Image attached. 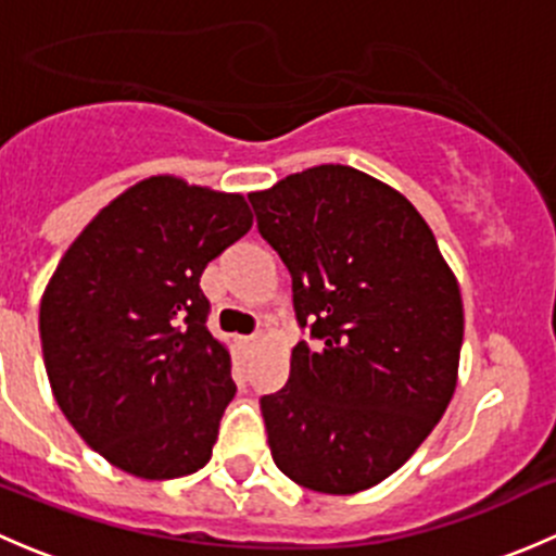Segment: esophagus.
Instances as JSON below:
<instances>
[{"instance_id":"obj_1","label":"esophagus","mask_w":556,"mask_h":556,"mask_svg":"<svg viewBox=\"0 0 556 556\" xmlns=\"http://www.w3.org/2000/svg\"><path fill=\"white\" fill-rule=\"evenodd\" d=\"M263 341V333H252V336H244V344L247 346H255V344H261Z\"/></svg>"}]
</instances>
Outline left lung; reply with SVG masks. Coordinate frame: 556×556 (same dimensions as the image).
I'll return each instance as SVG.
<instances>
[{
    "label": "left lung",
    "mask_w": 556,
    "mask_h": 556,
    "mask_svg": "<svg viewBox=\"0 0 556 556\" xmlns=\"http://www.w3.org/2000/svg\"><path fill=\"white\" fill-rule=\"evenodd\" d=\"M257 231L293 277L290 379L261 397L277 468L325 495L395 473L457 384L463 299L412 201L368 174L323 164L250 193Z\"/></svg>",
    "instance_id": "1"
}]
</instances>
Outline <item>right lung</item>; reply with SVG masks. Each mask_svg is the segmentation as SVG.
<instances>
[{
	"instance_id": "add662e5",
	"label": "right lung",
	"mask_w": 556,
	"mask_h": 556,
	"mask_svg": "<svg viewBox=\"0 0 556 556\" xmlns=\"http://www.w3.org/2000/svg\"><path fill=\"white\" fill-rule=\"evenodd\" d=\"M252 228L244 195L150 177L72 242L45 288V371L80 439L139 479L195 473L237 395L201 274Z\"/></svg>"
}]
</instances>
